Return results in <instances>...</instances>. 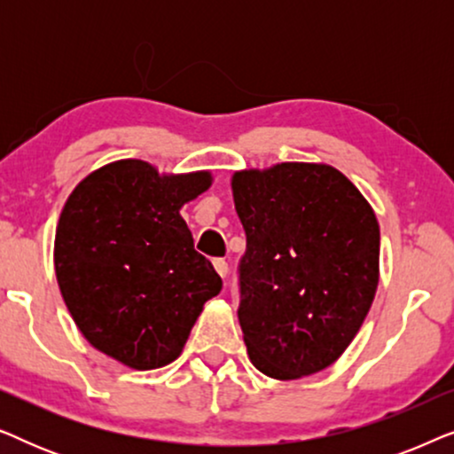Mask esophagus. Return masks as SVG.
<instances>
[{"label": "esophagus", "mask_w": 454, "mask_h": 454, "mask_svg": "<svg viewBox=\"0 0 454 454\" xmlns=\"http://www.w3.org/2000/svg\"><path fill=\"white\" fill-rule=\"evenodd\" d=\"M213 264H215V270L219 272V275H221L223 278H227V275H229V264H227V260H223V258H216Z\"/></svg>", "instance_id": "34e87169"}]
</instances>
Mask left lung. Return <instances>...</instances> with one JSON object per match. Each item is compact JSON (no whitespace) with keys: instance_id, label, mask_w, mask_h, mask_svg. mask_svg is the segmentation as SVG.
Listing matches in <instances>:
<instances>
[{"instance_id":"obj_1","label":"left lung","mask_w":454,"mask_h":454,"mask_svg":"<svg viewBox=\"0 0 454 454\" xmlns=\"http://www.w3.org/2000/svg\"><path fill=\"white\" fill-rule=\"evenodd\" d=\"M231 190L246 231L238 316L250 362L277 380L316 374L349 347L374 301V210L331 165L238 171Z\"/></svg>"}]
</instances>
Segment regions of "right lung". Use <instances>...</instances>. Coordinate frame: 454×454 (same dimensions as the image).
I'll list each match as a JSON object with an SVG mask.
<instances>
[{"label":"right lung","instance_id":"right-lung-1","mask_svg":"<svg viewBox=\"0 0 454 454\" xmlns=\"http://www.w3.org/2000/svg\"><path fill=\"white\" fill-rule=\"evenodd\" d=\"M208 171L159 176L115 160L80 182L55 231V277L84 339L134 370L179 357L192 326L223 287L179 208L207 192Z\"/></svg>","mask_w":454,"mask_h":454}]
</instances>
